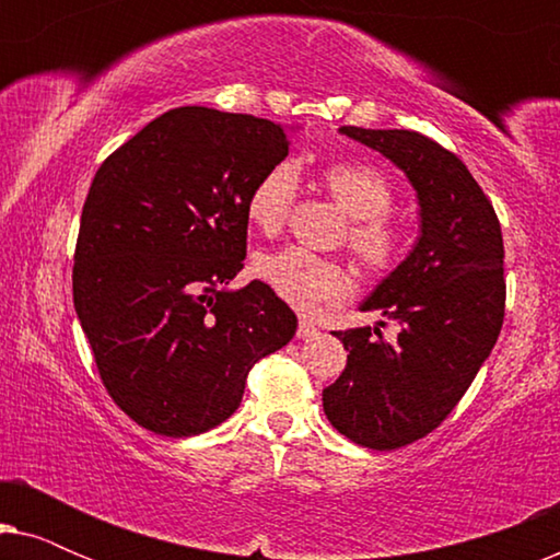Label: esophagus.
<instances>
[{
	"mask_svg": "<svg viewBox=\"0 0 560 560\" xmlns=\"http://www.w3.org/2000/svg\"><path fill=\"white\" fill-rule=\"evenodd\" d=\"M318 334V326L311 324V320H301L298 324V339H311V336Z\"/></svg>",
	"mask_w": 560,
	"mask_h": 560,
	"instance_id": "esophagus-1",
	"label": "esophagus"
}]
</instances>
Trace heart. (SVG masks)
<instances>
[{
    "mask_svg": "<svg viewBox=\"0 0 560 560\" xmlns=\"http://www.w3.org/2000/svg\"><path fill=\"white\" fill-rule=\"evenodd\" d=\"M324 188L336 206L351 219L349 247L370 272H385L400 255L402 234L389 217L395 206V188L385 173L364 163H331L324 167ZM298 194L293 165H278L265 173L247 198V217L259 232L278 236L288 224ZM257 278L295 311H316L320 303H339L354 290V278L347 267L285 247L259 255Z\"/></svg>",
    "mask_w": 560,
    "mask_h": 560,
    "instance_id": "1",
    "label": "heart"
}]
</instances>
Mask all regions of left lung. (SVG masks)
<instances>
[{"mask_svg": "<svg viewBox=\"0 0 560 560\" xmlns=\"http://www.w3.org/2000/svg\"><path fill=\"white\" fill-rule=\"evenodd\" d=\"M408 175L420 236L410 255L359 305L400 324L334 331L347 366L324 389L336 431L393 451L439 428L494 349L504 318V247L497 213L454 152L410 129L341 127ZM375 336L372 337L371 334Z\"/></svg>", "mask_w": 560, "mask_h": 560, "instance_id": "obj_1", "label": "left lung"}]
</instances>
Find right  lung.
<instances>
[{"mask_svg":"<svg viewBox=\"0 0 560 560\" xmlns=\"http://www.w3.org/2000/svg\"><path fill=\"white\" fill-rule=\"evenodd\" d=\"M270 119L180 106L104 160L81 213L73 305L112 400L167 439L240 408L247 374L298 318L247 257V198L288 158Z\"/></svg>","mask_w":560,"mask_h":560,"instance_id":"add662e5","label":"right lung"}]
</instances>
